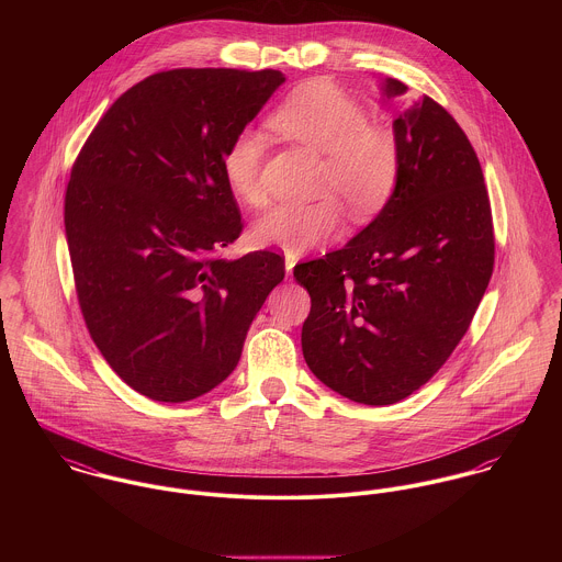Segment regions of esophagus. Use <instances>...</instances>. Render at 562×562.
Wrapping results in <instances>:
<instances>
[{"instance_id": "esophagus-1", "label": "esophagus", "mask_w": 562, "mask_h": 562, "mask_svg": "<svg viewBox=\"0 0 562 562\" xmlns=\"http://www.w3.org/2000/svg\"><path fill=\"white\" fill-rule=\"evenodd\" d=\"M294 266H296V257H292V255H285V272H288V277H292V270H294Z\"/></svg>"}]
</instances>
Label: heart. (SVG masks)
I'll list each match as a JSON object with an SVG mask.
<instances>
[{
    "label": "heart",
    "instance_id": "heart-1",
    "mask_svg": "<svg viewBox=\"0 0 562 562\" xmlns=\"http://www.w3.org/2000/svg\"><path fill=\"white\" fill-rule=\"evenodd\" d=\"M272 127L324 156L321 192L337 194L350 214H376L398 181L394 138L368 125L366 112L339 88L312 81L294 90L272 114ZM263 138L250 130L236 134L223 154V177L248 205L263 203L259 179ZM341 227V210L333 199L312 205L274 207L255 225V240L290 255L330 240Z\"/></svg>",
    "mask_w": 562,
    "mask_h": 562
}]
</instances>
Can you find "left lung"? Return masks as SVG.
Listing matches in <instances>:
<instances>
[{
  "instance_id": "left-lung-1",
  "label": "left lung",
  "mask_w": 562,
  "mask_h": 562,
  "mask_svg": "<svg viewBox=\"0 0 562 562\" xmlns=\"http://www.w3.org/2000/svg\"><path fill=\"white\" fill-rule=\"evenodd\" d=\"M406 92L381 81L383 99ZM398 181L379 216L339 250L294 268L312 296L303 355L348 401H404L468 333L493 272V221L481 161L430 97L394 121Z\"/></svg>"
}]
</instances>
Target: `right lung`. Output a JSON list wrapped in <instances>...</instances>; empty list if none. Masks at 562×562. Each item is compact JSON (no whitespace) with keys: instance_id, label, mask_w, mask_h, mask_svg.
<instances>
[{"instance_id":"right-lung-1","label":"right lung","mask_w":562,"mask_h":562,"mask_svg":"<svg viewBox=\"0 0 562 562\" xmlns=\"http://www.w3.org/2000/svg\"><path fill=\"white\" fill-rule=\"evenodd\" d=\"M283 81L272 69L149 76L112 103L74 164L65 229L81 316L110 368L151 401L221 385L285 277L270 250L216 257L241 232L223 154Z\"/></svg>"}]
</instances>
